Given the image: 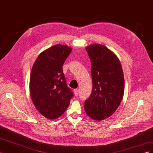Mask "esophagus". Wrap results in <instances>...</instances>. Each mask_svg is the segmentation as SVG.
<instances>
[{
  "label": "esophagus",
  "mask_w": 153,
  "mask_h": 153,
  "mask_svg": "<svg viewBox=\"0 0 153 153\" xmlns=\"http://www.w3.org/2000/svg\"><path fill=\"white\" fill-rule=\"evenodd\" d=\"M79 92H80V91L78 90V89H75L74 90V94H75V96H78V94H79Z\"/></svg>",
  "instance_id": "obj_1"
}]
</instances>
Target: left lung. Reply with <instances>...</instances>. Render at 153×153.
Here are the masks:
<instances>
[{"mask_svg":"<svg viewBox=\"0 0 153 153\" xmlns=\"http://www.w3.org/2000/svg\"><path fill=\"white\" fill-rule=\"evenodd\" d=\"M91 61L92 91L85 101L88 116L101 121L111 116L121 103L124 79L121 62L105 45L95 43L85 48Z\"/></svg>","mask_w":153,"mask_h":153,"instance_id":"obj_1","label":"left lung"}]
</instances>
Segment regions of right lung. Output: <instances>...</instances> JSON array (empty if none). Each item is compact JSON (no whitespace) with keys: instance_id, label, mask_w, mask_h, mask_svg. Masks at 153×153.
Returning <instances> with one entry per match:
<instances>
[{"instance_id":"obj_1","label":"right lung","mask_w":153,"mask_h":153,"mask_svg":"<svg viewBox=\"0 0 153 153\" xmlns=\"http://www.w3.org/2000/svg\"><path fill=\"white\" fill-rule=\"evenodd\" d=\"M71 50L67 45H53L38 55L31 69L29 89L32 103L41 115L50 120L61 116L73 96L62 71Z\"/></svg>"}]
</instances>
